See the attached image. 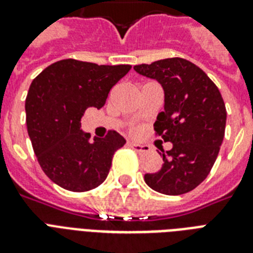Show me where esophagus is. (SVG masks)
I'll return each mask as SVG.
<instances>
[{
  "instance_id": "1",
  "label": "esophagus",
  "mask_w": 253,
  "mask_h": 253,
  "mask_svg": "<svg viewBox=\"0 0 253 253\" xmlns=\"http://www.w3.org/2000/svg\"><path fill=\"white\" fill-rule=\"evenodd\" d=\"M128 146H130L132 150L136 151V152H147V151L150 150V147L148 146H144V144H138V143L130 142L128 143Z\"/></svg>"
}]
</instances>
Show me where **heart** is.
Masks as SVG:
<instances>
[{
  "label": "heart",
  "instance_id": "heart-1",
  "mask_svg": "<svg viewBox=\"0 0 253 253\" xmlns=\"http://www.w3.org/2000/svg\"><path fill=\"white\" fill-rule=\"evenodd\" d=\"M138 131H139V128H138V127H136V126H132V127H131V128H130V132H131V134H136Z\"/></svg>",
  "mask_w": 253,
  "mask_h": 253
}]
</instances>
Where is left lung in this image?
Returning a JSON list of instances; mask_svg holds the SVG:
<instances>
[{
	"instance_id": "1",
	"label": "left lung",
	"mask_w": 253,
	"mask_h": 253,
	"mask_svg": "<svg viewBox=\"0 0 253 253\" xmlns=\"http://www.w3.org/2000/svg\"><path fill=\"white\" fill-rule=\"evenodd\" d=\"M134 69L163 85L166 105L154 128L156 136L173 143L172 150L162 151V168L146 173L144 181L163 194H185L208 177L219 154L227 117L223 98L200 67L181 57Z\"/></svg>"
}]
</instances>
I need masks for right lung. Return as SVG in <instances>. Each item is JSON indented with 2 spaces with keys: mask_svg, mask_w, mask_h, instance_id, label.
<instances>
[{
  "mask_svg": "<svg viewBox=\"0 0 253 253\" xmlns=\"http://www.w3.org/2000/svg\"><path fill=\"white\" fill-rule=\"evenodd\" d=\"M131 65H98L64 59L48 65L30 85L26 123L39 166L51 181L71 192L97 188L107 177L113 156L126 140L109 130L94 138L80 130L89 107H101Z\"/></svg>",
  "mask_w": 253,
  "mask_h": 253,
  "instance_id": "right-lung-1",
  "label": "right lung"
}]
</instances>
